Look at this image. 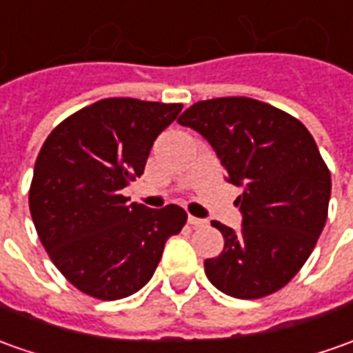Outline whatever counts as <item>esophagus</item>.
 <instances>
[{
    "instance_id": "34e87169",
    "label": "esophagus",
    "mask_w": 353,
    "mask_h": 353,
    "mask_svg": "<svg viewBox=\"0 0 353 353\" xmlns=\"http://www.w3.org/2000/svg\"><path fill=\"white\" fill-rule=\"evenodd\" d=\"M189 224L195 228H205L208 224L207 220H203V218H196V216H189Z\"/></svg>"
}]
</instances>
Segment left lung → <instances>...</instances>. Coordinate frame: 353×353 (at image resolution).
Masks as SVG:
<instances>
[{"mask_svg":"<svg viewBox=\"0 0 353 353\" xmlns=\"http://www.w3.org/2000/svg\"><path fill=\"white\" fill-rule=\"evenodd\" d=\"M207 139L241 187V230L212 222L224 251L205 261L212 286L257 299L284 288L305 265L325 228L330 172L299 119L245 96L196 102L177 119Z\"/></svg>","mask_w":353,"mask_h":353,"instance_id":"1","label":"left lung"}]
</instances>
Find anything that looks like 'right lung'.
Segmentation results:
<instances>
[{
    "instance_id": "1",
    "label": "right lung",
    "mask_w": 353,
    "mask_h": 353,
    "mask_svg": "<svg viewBox=\"0 0 353 353\" xmlns=\"http://www.w3.org/2000/svg\"><path fill=\"white\" fill-rule=\"evenodd\" d=\"M181 108L104 98L63 119L40 148L32 222L57 270L86 296L112 301L139 292L168 237L185 226L181 207L146 208L121 193L143 176L157 137Z\"/></svg>"
}]
</instances>
